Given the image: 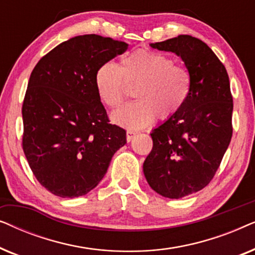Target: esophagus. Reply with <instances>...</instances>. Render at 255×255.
Here are the masks:
<instances>
[{"label": "esophagus", "instance_id": "obj_1", "mask_svg": "<svg viewBox=\"0 0 255 255\" xmlns=\"http://www.w3.org/2000/svg\"><path fill=\"white\" fill-rule=\"evenodd\" d=\"M135 134H137V132H134V131H132V130H128L127 131V140H128V142H130L132 139L134 138Z\"/></svg>", "mask_w": 255, "mask_h": 255}]
</instances>
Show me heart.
I'll return each instance as SVG.
<instances>
[{
	"label": "heart",
	"instance_id": "heart-1",
	"mask_svg": "<svg viewBox=\"0 0 255 255\" xmlns=\"http://www.w3.org/2000/svg\"><path fill=\"white\" fill-rule=\"evenodd\" d=\"M128 86H138L134 96L111 120L128 130L147 128L155 121L174 116L186 103L191 89L189 72L160 52L138 50L125 55L118 67L113 61L97 68L95 87L101 101L116 109L124 102Z\"/></svg>",
	"mask_w": 255,
	"mask_h": 255
}]
</instances>
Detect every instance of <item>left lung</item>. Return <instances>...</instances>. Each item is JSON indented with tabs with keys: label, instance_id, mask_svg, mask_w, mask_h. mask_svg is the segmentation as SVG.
Returning a JSON list of instances; mask_svg holds the SVG:
<instances>
[{
	"label": "left lung",
	"instance_id": "1",
	"mask_svg": "<svg viewBox=\"0 0 255 255\" xmlns=\"http://www.w3.org/2000/svg\"><path fill=\"white\" fill-rule=\"evenodd\" d=\"M151 47L175 53L191 78L183 107L151 132L153 148L142 166L153 190L177 200L215 176L231 141L233 100L224 65L202 40L180 34Z\"/></svg>",
	"mask_w": 255,
	"mask_h": 255
}]
</instances>
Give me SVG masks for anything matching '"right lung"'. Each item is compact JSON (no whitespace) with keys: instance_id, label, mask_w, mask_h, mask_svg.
I'll list each match as a JSON object with an SVG mask.
<instances>
[{"instance_id":"add662e5","label":"right lung","mask_w":255,"mask_h":255,"mask_svg":"<svg viewBox=\"0 0 255 255\" xmlns=\"http://www.w3.org/2000/svg\"><path fill=\"white\" fill-rule=\"evenodd\" d=\"M128 45L83 34L59 44L38 61L22 107L23 151L41 186L79 197L106 175L127 132L110 124L95 87L97 68Z\"/></svg>"}]
</instances>
